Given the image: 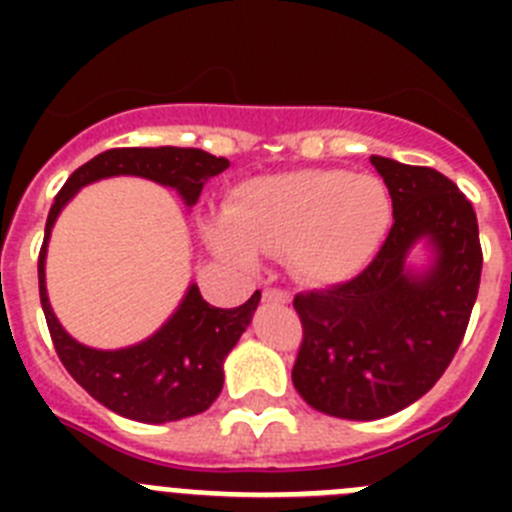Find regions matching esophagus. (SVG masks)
Returning <instances> with one entry per match:
<instances>
[{
  "label": "esophagus",
  "instance_id": "1",
  "mask_svg": "<svg viewBox=\"0 0 512 512\" xmlns=\"http://www.w3.org/2000/svg\"><path fill=\"white\" fill-rule=\"evenodd\" d=\"M264 300L289 302V292H287V289H279V287H266L264 289Z\"/></svg>",
  "mask_w": 512,
  "mask_h": 512
}]
</instances>
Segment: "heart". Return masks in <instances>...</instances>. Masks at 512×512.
I'll list each match as a JSON object with an SVG mask.
<instances>
[{"instance_id":"heart-1","label":"heart","mask_w":512,"mask_h":512,"mask_svg":"<svg viewBox=\"0 0 512 512\" xmlns=\"http://www.w3.org/2000/svg\"><path fill=\"white\" fill-rule=\"evenodd\" d=\"M230 225L212 241L235 261L253 253H287L300 279L341 284L377 253L392 220L390 192L377 176L341 169H310L259 176L235 187Z\"/></svg>"}]
</instances>
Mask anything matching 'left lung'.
Here are the masks:
<instances>
[{
  "mask_svg": "<svg viewBox=\"0 0 512 512\" xmlns=\"http://www.w3.org/2000/svg\"><path fill=\"white\" fill-rule=\"evenodd\" d=\"M372 164L395 217L382 248L354 279L295 297V390L346 420L387 418L431 390L467 333L482 277L477 215L464 192L428 166L384 156ZM420 237L437 259L415 275L404 259Z\"/></svg>",
  "mask_w": 512,
  "mask_h": 512,
  "instance_id": "left-lung-1",
  "label": "left lung"
}]
</instances>
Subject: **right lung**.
<instances>
[{
    "mask_svg": "<svg viewBox=\"0 0 512 512\" xmlns=\"http://www.w3.org/2000/svg\"><path fill=\"white\" fill-rule=\"evenodd\" d=\"M228 166V158H217L200 148H110L69 176V182L56 194V202L48 212L38 259V282L40 305L51 330L53 346L66 372L94 400L122 418L140 420V423H171V420L205 413L223 390V361L251 323L261 292H253L251 300L243 302L241 307L223 310L202 300L200 287L192 284L179 310L143 343L117 351L89 348L74 341L61 328L45 292V248L53 223L63 205L81 187L97 179L120 174L143 176L176 189L187 205H194L200 200L207 179Z\"/></svg>",
    "mask_w": 512,
    "mask_h": 512,
    "instance_id": "obj_1",
    "label": "right lung"
}]
</instances>
